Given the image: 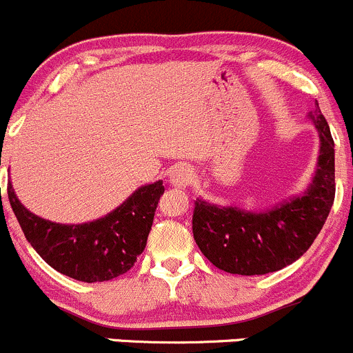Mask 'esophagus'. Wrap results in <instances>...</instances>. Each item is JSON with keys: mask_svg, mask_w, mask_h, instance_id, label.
Instances as JSON below:
<instances>
[{"mask_svg": "<svg viewBox=\"0 0 353 353\" xmlns=\"http://www.w3.org/2000/svg\"><path fill=\"white\" fill-rule=\"evenodd\" d=\"M192 180V172L187 166H175V168L170 172V181H172L175 187H187Z\"/></svg>", "mask_w": 353, "mask_h": 353, "instance_id": "obj_1", "label": "esophagus"}]
</instances>
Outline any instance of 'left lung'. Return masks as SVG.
<instances>
[{
    "label": "left lung",
    "mask_w": 353,
    "mask_h": 353,
    "mask_svg": "<svg viewBox=\"0 0 353 353\" xmlns=\"http://www.w3.org/2000/svg\"><path fill=\"white\" fill-rule=\"evenodd\" d=\"M314 115L321 150L306 194L265 212L217 207L201 199L194 202V239L214 267L228 274L265 275L294 263L310 250L335 201V143L318 107Z\"/></svg>",
    "instance_id": "obj_1"
}]
</instances>
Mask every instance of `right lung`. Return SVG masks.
I'll list each match as a JSON object with an SVG mask.
<instances>
[{
  "instance_id": "1",
  "label": "right lung",
  "mask_w": 353,
  "mask_h": 353,
  "mask_svg": "<svg viewBox=\"0 0 353 353\" xmlns=\"http://www.w3.org/2000/svg\"><path fill=\"white\" fill-rule=\"evenodd\" d=\"M163 192V181H156L141 187L101 219L64 226L25 209L8 183L10 203L27 241L57 272L88 284L112 281L134 267L144 252Z\"/></svg>"
}]
</instances>
